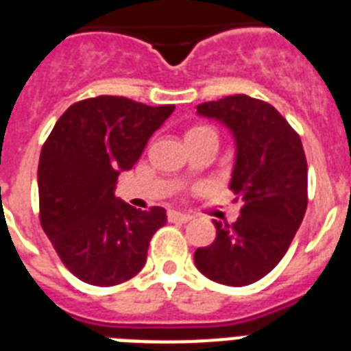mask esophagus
I'll return each instance as SVG.
<instances>
[{
	"label": "esophagus",
	"instance_id": "esophagus-1",
	"mask_svg": "<svg viewBox=\"0 0 351 351\" xmlns=\"http://www.w3.org/2000/svg\"><path fill=\"white\" fill-rule=\"evenodd\" d=\"M189 215H184V213H178V211H167V221L169 223H187L189 221Z\"/></svg>",
	"mask_w": 351,
	"mask_h": 351
}]
</instances>
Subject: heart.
Returning <instances> with one entry per match:
<instances>
[{"label": "heart", "mask_w": 351, "mask_h": 351, "mask_svg": "<svg viewBox=\"0 0 351 351\" xmlns=\"http://www.w3.org/2000/svg\"><path fill=\"white\" fill-rule=\"evenodd\" d=\"M208 132H213V128L206 127V125H197V127L189 128V130H187L186 138H187V136H195V134H208ZM213 134H215V132H213Z\"/></svg>", "instance_id": "obj_1"}]
</instances>
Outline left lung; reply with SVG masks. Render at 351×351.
<instances>
[{
    "mask_svg": "<svg viewBox=\"0 0 351 351\" xmlns=\"http://www.w3.org/2000/svg\"><path fill=\"white\" fill-rule=\"evenodd\" d=\"M234 132L237 156L230 189L241 200L234 224L215 221L217 237L197 248L195 265L213 282H258L287 252L307 210V162L298 132L272 104L245 93L197 106Z\"/></svg>",
    "mask_w": 351,
    "mask_h": 351,
    "instance_id": "obj_1",
    "label": "left lung"
}]
</instances>
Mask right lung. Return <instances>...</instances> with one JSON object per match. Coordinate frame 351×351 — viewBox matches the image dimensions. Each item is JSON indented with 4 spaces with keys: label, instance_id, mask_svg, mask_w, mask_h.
<instances>
[{
    "label": "right lung",
    "instance_id": "add662e5",
    "mask_svg": "<svg viewBox=\"0 0 351 351\" xmlns=\"http://www.w3.org/2000/svg\"><path fill=\"white\" fill-rule=\"evenodd\" d=\"M173 110L99 95L71 104L47 136L38 162L40 224L82 282L110 287L143 269L165 210H136L114 193L119 173L132 169Z\"/></svg>",
    "mask_w": 351,
    "mask_h": 351
}]
</instances>
